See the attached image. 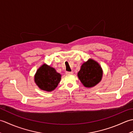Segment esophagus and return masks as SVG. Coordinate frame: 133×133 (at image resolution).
<instances>
[{"instance_id":"obj_1","label":"esophagus","mask_w":133,"mask_h":133,"mask_svg":"<svg viewBox=\"0 0 133 133\" xmlns=\"http://www.w3.org/2000/svg\"><path fill=\"white\" fill-rule=\"evenodd\" d=\"M66 75H71L73 74V72L71 71V72H69V71H66Z\"/></svg>"}]
</instances>
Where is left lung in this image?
<instances>
[{
	"label": "left lung",
	"instance_id": "left-lung-1",
	"mask_svg": "<svg viewBox=\"0 0 133 133\" xmlns=\"http://www.w3.org/2000/svg\"><path fill=\"white\" fill-rule=\"evenodd\" d=\"M103 70L97 61L90 58L84 62L78 72V77L83 85L87 88L95 86L101 81Z\"/></svg>",
	"mask_w": 133,
	"mask_h": 133
}]
</instances>
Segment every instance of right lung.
Masks as SVG:
<instances>
[{
  "label": "right lung",
  "instance_id": "add662e5",
  "mask_svg": "<svg viewBox=\"0 0 133 133\" xmlns=\"http://www.w3.org/2000/svg\"><path fill=\"white\" fill-rule=\"evenodd\" d=\"M61 80V74L53 67L44 63L39 67L34 75V82L43 91L51 92L58 86Z\"/></svg>",
  "mask_w": 133,
  "mask_h": 133
}]
</instances>
